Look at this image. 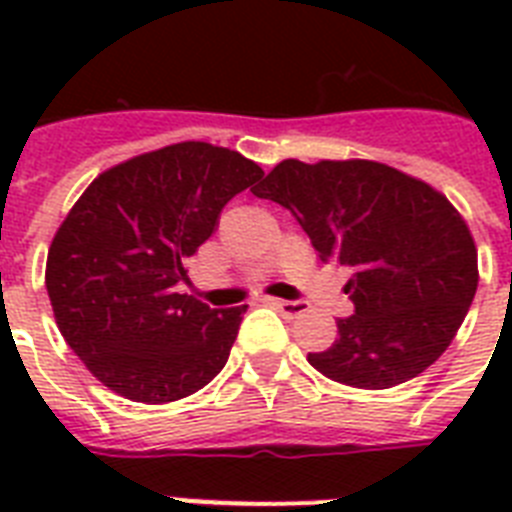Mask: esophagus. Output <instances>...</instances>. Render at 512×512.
I'll use <instances>...</instances> for the list:
<instances>
[{"label": "esophagus", "mask_w": 512, "mask_h": 512, "mask_svg": "<svg viewBox=\"0 0 512 512\" xmlns=\"http://www.w3.org/2000/svg\"><path fill=\"white\" fill-rule=\"evenodd\" d=\"M271 305L276 311L284 313V316H289V319H295V316L305 313V303H300V300H271Z\"/></svg>", "instance_id": "obj_1"}]
</instances>
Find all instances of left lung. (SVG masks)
<instances>
[{"label": "left lung", "instance_id": "1", "mask_svg": "<svg viewBox=\"0 0 512 512\" xmlns=\"http://www.w3.org/2000/svg\"><path fill=\"white\" fill-rule=\"evenodd\" d=\"M252 193L297 217L321 263L353 271L345 295L356 311L337 321L332 348L308 353L313 369L385 390L449 348L476 297L478 252L444 193L369 159H284Z\"/></svg>", "mask_w": 512, "mask_h": 512}]
</instances>
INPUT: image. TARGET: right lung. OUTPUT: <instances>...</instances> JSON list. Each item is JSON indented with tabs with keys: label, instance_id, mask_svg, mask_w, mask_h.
I'll use <instances>...</instances> for the list:
<instances>
[{
	"label": "right lung",
	"instance_id": "right-lung-1",
	"mask_svg": "<svg viewBox=\"0 0 512 512\" xmlns=\"http://www.w3.org/2000/svg\"><path fill=\"white\" fill-rule=\"evenodd\" d=\"M260 177L239 151L185 140L100 172L71 207L44 284L60 335L108 390L170 404L223 369L247 305L212 311L175 287L225 204Z\"/></svg>",
	"mask_w": 512,
	"mask_h": 512
}]
</instances>
